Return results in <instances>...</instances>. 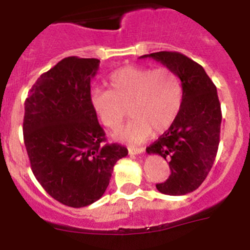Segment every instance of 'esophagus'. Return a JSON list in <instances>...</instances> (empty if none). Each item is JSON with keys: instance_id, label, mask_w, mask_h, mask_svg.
I'll return each instance as SVG.
<instances>
[{"instance_id": "esophagus-1", "label": "esophagus", "mask_w": 250, "mask_h": 250, "mask_svg": "<svg viewBox=\"0 0 250 250\" xmlns=\"http://www.w3.org/2000/svg\"><path fill=\"white\" fill-rule=\"evenodd\" d=\"M129 152L131 154V155H138V154H143V152H144V147L129 146Z\"/></svg>"}]
</instances>
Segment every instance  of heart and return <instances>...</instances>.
Here are the masks:
<instances>
[{
    "instance_id": "1",
    "label": "heart",
    "mask_w": 250,
    "mask_h": 250,
    "mask_svg": "<svg viewBox=\"0 0 250 250\" xmlns=\"http://www.w3.org/2000/svg\"><path fill=\"white\" fill-rule=\"evenodd\" d=\"M109 86L110 90H92L90 103L110 130L123 125L129 107L131 120L116 138L130 144L143 143L152 131H167L182 109V81L169 67L125 66L110 75Z\"/></svg>"
}]
</instances>
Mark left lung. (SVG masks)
Wrapping results in <instances>:
<instances>
[{
  "label": "left lung",
  "mask_w": 250,
  "mask_h": 250,
  "mask_svg": "<svg viewBox=\"0 0 250 250\" xmlns=\"http://www.w3.org/2000/svg\"><path fill=\"white\" fill-rule=\"evenodd\" d=\"M146 57L174 70L182 81L178 118L146 152L169 161L171 170L167 182L156 184V189L167 195H185L202 185L215 160L222 124L218 92L204 68L185 55L160 51L141 59Z\"/></svg>",
  "instance_id": "left-lung-1"
}]
</instances>
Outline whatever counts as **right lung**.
I'll list each match as a JSON object with an SVG mask.
<instances>
[{
	"mask_svg": "<svg viewBox=\"0 0 250 250\" xmlns=\"http://www.w3.org/2000/svg\"><path fill=\"white\" fill-rule=\"evenodd\" d=\"M100 60L70 56L42 74L25 101L23 140L37 182L61 204L83 208L109 187L127 149L107 144L90 103Z\"/></svg>",
	"mask_w": 250,
	"mask_h": 250,
	"instance_id": "1",
	"label": "right lung"
}]
</instances>
